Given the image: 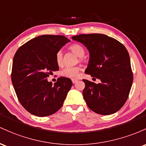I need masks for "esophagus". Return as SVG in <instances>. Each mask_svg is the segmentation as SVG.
<instances>
[{"label": "esophagus", "mask_w": 146, "mask_h": 146, "mask_svg": "<svg viewBox=\"0 0 146 146\" xmlns=\"http://www.w3.org/2000/svg\"><path fill=\"white\" fill-rule=\"evenodd\" d=\"M72 81L73 83H76V82L78 81V80L76 79V78H72Z\"/></svg>", "instance_id": "esophagus-1"}]
</instances>
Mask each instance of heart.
Masks as SVG:
<instances>
[{
	"label": "heart",
	"mask_w": 146,
	"mask_h": 146,
	"mask_svg": "<svg viewBox=\"0 0 146 146\" xmlns=\"http://www.w3.org/2000/svg\"><path fill=\"white\" fill-rule=\"evenodd\" d=\"M69 50L72 52L77 56L82 58L85 54V49L81 45L78 43H74L69 47ZM55 60L58 66H61L63 63V54L61 51L56 52L55 56ZM81 71V68L79 66L67 67L60 72V75L64 77L75 78L78 76V72Z\"/></svg>",
	"instance_id": "heart-1"
}]
</instances>
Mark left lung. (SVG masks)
Segmentation results:
<instances>
[{"instance_id": "left-lung-1", "label": "left lung", "mask_w": 146, "mask_h": 146, "mask_svg": "<svg viewBox=\"0 0 146 146\" xmlns=\"http://www.w3.org/2000/svg\"><path fill=\"white\" fill-rule=\"evenodd\" d=\"M90 52L86 74L101 80L96 83L83 79V98L88 108L102 115L119 111L128 98L133 82L130 56L116 39L101 34H80L72 37Z\"/></svg>"}]
</instances>
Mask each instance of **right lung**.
I'll return each mask as SVG.
<instances>
[{
  "label": "right lung",
  "mask_w": 146,
  "mask_h": 146,
  "mask_svg": "<svg viewBox=\"0 0 146 146\" xmlns=\"http://www.w3.org/2000/svg\"><path fill=\"white\" fill-rule=\"evenodd\" d=\"M70 41L64 36L42 35L29 40L16 51L11 82L21 104L32 114L47 117L63 106L72 86L71 79L60 77L52 86L47 78L58 70L56 54Z\"/></svg>",
  "instance_id": "obj_1"
}]
</instances>
